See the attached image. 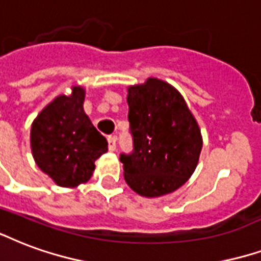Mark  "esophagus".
I'll return each mask as SVG.
<instances>
[{
  "instance_id": "obj_1",
  "label": "esophagus",
  "mask_w": 261,
  "mask_h": 261,
  "mask_svg": "<svg viewBox=\"0 0 261 261\" xmlns=\"http://www.w3.org/2000/svg\"><path fill=\"white\" fill-rule=\"evenodd\" d=\"M108 144H109V150H116V137L109 136L108 137Z\"/></svg>"
}]
</instances>
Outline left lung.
Instances as JSON below:
<instances>
[{
    "instance_id": "obj_1",
    "label": "left lung",
    "mask_w": 261,
    "mask_h": 261,
    "mask_svg": "<svg viewBox=\"0 0 261 261\" xmlns=\"http://www.w3.org/2000/svg\"><path fill=\"white\" fill-rule=\"evenodd\" d=\"M127 103L133 152L120 155L125 182L146 198L178 190L202 150L199 125L184 98L169 83L150 77L128 88Z\"/></svg>"
}]
</instances>
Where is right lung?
<instances>
[{"instance_id": "right-lung-1", "label": "right lung", "mask_w": 261, "mask_h": 261, "mask_svg": "<svg viewBox=\"0 0 261 261\" xmlns=\"http://www.w3.org/2000/svg\"><path fill=\"white\" fill-rule=\"evenodd\" d=\"M86 91L73 87L57 96L33 121L30 145L40 169L55 184L74 188L91 178L95 160L108 150V141L83 109Z\"/></svg>"}]
</instances>
